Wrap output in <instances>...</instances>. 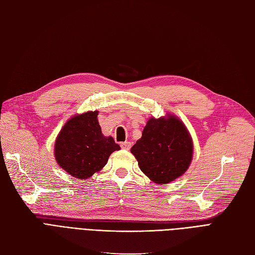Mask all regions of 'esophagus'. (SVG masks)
<instances>
[{
    "instance_id": "34e87169",
    "label": "esophagus",
    "mask_w": 255,
    "mask_h": 255,
    "mask_svg": "<svg viewBox=\"0 0 255 255\" xmlns=\"http://www.w3.org/2000/svg\"><path fill=\"white\" fill-rule=\"evenodd\" d=\"M121 147H122L123 149H126V150H128V149H130L131 143H130V142H128V141H126V142H123V143H121Z\"/></svg>"
}]
</instances>
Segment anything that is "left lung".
<instances>
[{
	"mask_svg": "<svg viewBox=\"0 0 255 255\" xmlns=\"http://www.w3.org/2000/svg\"><path fill=\"white\" fill-rule=\"evenodd\" d=\"M131 152L147 177L158 184H166L190 166L193 141L182 121L167 114V118L148 120Z\"/></svg>",
	"mask_w": 255,
	"mask_h": 255,
	"instance_id": "8db88e82",
	"label": "left lung"
}]
</instances>
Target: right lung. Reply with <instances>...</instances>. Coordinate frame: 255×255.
Returning <instances> with one entry per match:
<instances>
[{
    "mask_svg": "<svg viewBox=\"0 0 255 255\" xmlns=\"http://www.w3.org/2000/svg\"><path fill=\"white\" fill-rule=\"evenodd\" d=\"M98 111H88L65 123L55 142L58 165L77 179H88L100 171L110 154L121 147L112 136H105L97 120Z\"/></svg>",
    "mask_w": 255,
    "mask_h": 255,
    "instance_id": "add662e5",
    "label": "right lung"
}]
</instances>
